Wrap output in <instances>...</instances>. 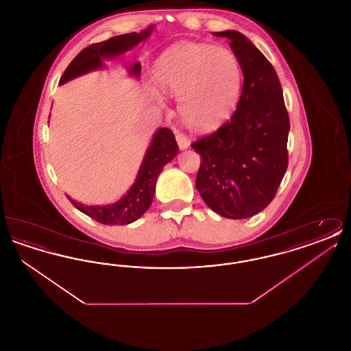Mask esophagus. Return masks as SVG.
Wrapping results in <instances>:
<instances>
[{
  "instance_id": "1",
  "label": "esophagus",
  "mask_w": 351,
  "mask_h": 351,
  "mask_svg": "<svg viewBox=\"0 0 351 351\" xmlns=\"http://www.w3.org/2000/svg\"><path fill=\"white\" fill-rule=\"evenodd\" d=\"M175 135H176V141H178V145H179V149H180V150L189 149L191 141H189V138H188L185 134L179 132V130H175Z\"/></svg>"
}]
</instances>
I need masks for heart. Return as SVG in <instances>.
Returning a JSON list of instances; mask_svg holds the SVG:
<instances>
[{
    "instance_id": "1",
    "label": "heart",
    "mask_w": 351,
    "mask_h": 351,
    "mask_svg": "<svg viewBox=\"0 0 351 351\" xmlns=\"http://www.w3.org/2000/svg\"><path fill=\"white\" fill-rule=\"evenodd\" d=\"M156 84L179 99L184 123L199 132L217 128L232 114L242 89V69L233 52L209 43L184 42L159 59Z\"/></svg>"
}]
</instances>
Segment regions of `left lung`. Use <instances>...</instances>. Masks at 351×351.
I'll use <instances>...</instances> for the list:
<instances>
[{
  "mask_svg": "<svg viewBox=\"0 0 351 351\" xmlns=\"http://www.w3.org/2000/svg\"><path fill=\"white\" fill-rule=\"evenodd\" d=\"M213 35L230 39L245 80L232 119L192 143L202 158L196 186L219 216L242 219L262 212L282 183L289 117L275 69L250 39L235 30Z\"/></svg>",
  "mask_w": 351,
  "mask_h": 351,
  "instance_id": "left-lung-1",
  "label": "left lung"
}]
</instances>
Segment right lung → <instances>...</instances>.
<instances>
[{
	"instance_id": "obj_1",
	"label": "right lung",
	"mask_w": 351,
	"mask_h": 351,
	"mask_svg": "<svg viewBox=\"0 0 351 351\" xmlns=\"http://www.w3.org/2000/svg\"><path fill=\"white\" fill-rule=\"evenodd\" d=\"M152 29L154 27L150 26L141 33L122 34L100 43L90 45L69 63L63 76L60 77L59 84H66L90 71L101 69L104 67V59H113L132 50L136 45L150 36ZM129 73L139 79L141 63L136 62L133 66H129ZM178 152L179 147L175 135L167 128H162L154 134L151 139L150 146L143 156L141 167L138 169L135 183L132 185L129 192L117 202L109 205H83L77 201L72 200L69 196L67 197L75 208L100 223H132L138 218L142 217V215L150 208L158 176L168 162H171L178 155Z\"/></svg>"
}]
</instances>
